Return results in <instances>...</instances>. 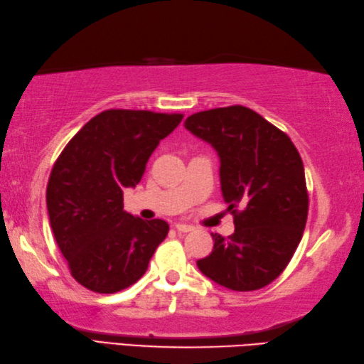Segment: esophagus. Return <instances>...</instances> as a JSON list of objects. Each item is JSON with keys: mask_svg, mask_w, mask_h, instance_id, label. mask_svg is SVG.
Wrapping results in <instances>:
<instances>
[{"mask_svg": "<svg viewBox=\"0 0 364 364\" xmlns=\"http://www.w3.org/2000/svg\"><path fill=\"white\" fill-rule=\"evenodd\" d=\"M174 228H176V230H177V232H183V233L195 230V228H193V225H190V224H183V223H176V224H174Z\"/></svg>", "mask_w": 364, "mask_h": 364, "instance_id": "esophagus-1", "label": "esophagus"}]
</instances>
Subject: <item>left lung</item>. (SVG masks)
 <instances>
[{"instance_id": "1", "label": "left lung", "mask_w": 364, "mask_h": 364, "mask_svg": "<svg viewBox=\"0 0 364 364\" xmlns=\"http://www.w3.org/2000/svg\"><path fill=\"white\" fill-rule=\"evenodd\" d=\"M185 129L220 157L221 191L235 232L212 233V254L199 271L233 291L276 280L301 243L309 215L302 159L289 136L243 106L198 112Z\"/></svg>"}]
</instances>
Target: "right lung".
Listing matches in <instances>:
<instances>
[{
	"instance_id": "add662e5",
	"label": "right lung",
	"mask_w": 364,
	"mask_h": 364,
	"mask_svg": "<svg viewBox=\"0 0 364 364\" xmlns=\"http://www.w3.org/2000/svg\"><path fill=\"white\" fill-rule=\"evenodd\" d=\"M182 118L149 110H104L55 160L46 187L48 215L71 276L82 287L112 294L146 272L169 225L124 212L123 190L141 181L151 154Z\"/></svg>"
}]
</instances>
